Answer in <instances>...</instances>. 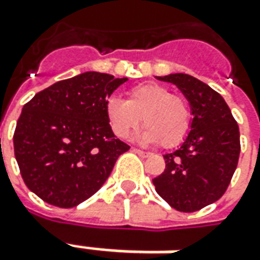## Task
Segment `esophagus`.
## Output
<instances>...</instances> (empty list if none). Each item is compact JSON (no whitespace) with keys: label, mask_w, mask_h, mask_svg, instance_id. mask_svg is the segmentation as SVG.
<instances>
[{"label":"esophagus","mask_w":260,"mask_h":260,"mask_svg":"<svg viewBox=\"0 0 260 260\" xmlns=\"http://www.w3.org/2000/svg\"><path fill=\"white\" fill-rule=\"evenodd\" d=\"M132 151H134V152H135V153H138L139 156H142V158H146V156H149V155H151V153H149V152H145V151H141V149H138V148H134Z\"/></svg>","instance_id":"obj_1"}]
</instances>
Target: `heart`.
Returning <instances> with one entry per match:
<instances>
[{
    "label": "heart",
    "mask_w": 260,
    "mask_h": 260,
    "mask_svg": "<svg viewBox=\"0 0 260 260\" xmlns=\"http://www.w3.org/2000/svg\"><path fill=\"white\" fill-rule=\"evenodd\" d=\"M128 100L111 96L105 112L111 129L118 138H128L141 121L146 125L141 138L146 142H159L164 148H174L188 137L192 112L188 100L172 93L168 86L144 82L128 89Z\"/></svg>",
    "instance_id": "obj_1"
}]
</instances>
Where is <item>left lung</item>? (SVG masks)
<instances>
[{
    "label": "left lung",
    "instance_id": "obj_1",
    "mask_svg": "<svg viewBox=\"0 0 260 260\" xmlns=\"http://www.w3.org/2000/svg\"><path fill=\"white\" fill-rule=\"evenodd\" d=\"M159 79L181 89L193 119L181 148L164 155L165 171L152 182L158 195L176 211H199L226 192L241 153L239 126L225 100L202 81L186 74Z\"/></svg>",
    "mask_w": 260,
    "mask_h": 260
}]
</instances>
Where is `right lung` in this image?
<instances>
[{
	"label": "right lung",
	"mask_w": 260,
	"mask_h": 260,
	"mask_svg": "<svg viewBox=\"0 0 260 260\" xmlns=\"http://www.w3.org/2000/svg\"><path fill=\"white\" fill-rule=\"evenodd\" d=\"M126 78L85 72L35 93L18 118L14 153L26 188L47 204L74 208L105 183L129 145L116 139L105 105Z\"/></svg>",
	"instance_id": "right-lung-1"
}]
</instances>
